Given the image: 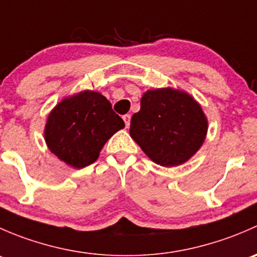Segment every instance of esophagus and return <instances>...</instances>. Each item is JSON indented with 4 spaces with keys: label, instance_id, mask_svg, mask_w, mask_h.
<instances>
[{
    "label": "esophagus",
    "instance_id": "34e87169",
    "mask_svg": "<svg viewBox=\"0 0 257 257\" xmlns=\"http://www.w3.org/2000/svg\"><path fill=\"white\" fill-rule=\"evenodd\" d=\"M123 120H124V123H125L126 128H129V125H131V115H129V114H124Z\"/></svg>",
    "mask_w": 257,
    "mask_h": 257
}]
</instances>
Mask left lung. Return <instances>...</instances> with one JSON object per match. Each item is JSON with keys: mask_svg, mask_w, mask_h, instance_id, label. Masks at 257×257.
I'll use <instances>...</instances> for the list:
<instances>
[{"mask_svg": "<svg viewBox=\"0 0 257 257\" xmlns=\"http://www.w3.org/2000/svg\"><path fill=\"white\" fill-rule=\"evenodd\" d=\"M129 132L153 162L177 167L200 149L208 133V119L188 93L160 88L144 93Z\"/></svg>", "mask_w": 257, "mask_h": 257, "instance_id": "obj_1", "label": "left lung"}]
</instances>
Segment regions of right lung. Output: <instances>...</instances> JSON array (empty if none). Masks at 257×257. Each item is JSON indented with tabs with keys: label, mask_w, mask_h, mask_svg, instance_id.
I'll list each match as a JSON object with an SVG mask.
<instances>
[{
	"label": "right lung",
	"mask_w": 257,
	"mask_h": 257,
	"mask_svg": "<svg viewBox=\"0 0 257 257\" xmlns=\"http://www.w3.org/2000/svg\"><path fill=\"white\" fill-rule=\"evenodd\" d=\"M123 128V119L104 95L83 90L64 98L49 113L45 139L58 159L80 169L94 163L105 142Z\"/></svg>",
	"instance_id": "1"
}]
</instances>
